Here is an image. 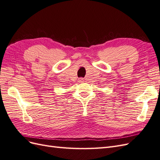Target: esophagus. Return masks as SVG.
<instances>
[{"instance_id": "obj_1", "label": "esophagus", "mask_w": 160, "mask_h": 160, "mask_svg": "<svg viewBox=\"0 0 160 160\" xmlns=\"http://www.w3.org/2000/svg\"><path fill=\"white\" fill-rule=\"evenodd\" d=\"M79 82H81V83H82V82H83V81H84V79H83V78H80V79H79Z\"/></svg>"}]
</instances>
